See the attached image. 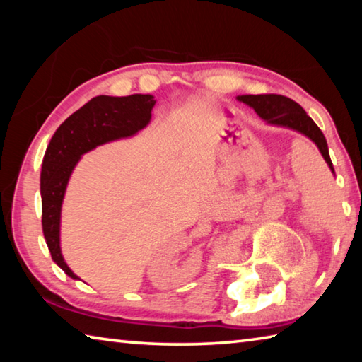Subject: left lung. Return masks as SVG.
I'll return each mask as SVG.
<instances>
[{
  "instance_id": "8db88e82",
  "label": "left lung",
  "mask_w": 362,
  "mask_h": 362,
  "mask_svg": "<svg viewBox=\"0 0 362 362\" xmlns=\"http://www.w3.org/2000/svg\"><path fill=\"white\" fill-rule=\"evenodd\" d=\"M238 100L244 102L246 105L252 107L255 113L265 119L268 124L284 126L289 129L298 131L308 139L313 140L317 148H320L322 158L326 159L327 166L334 173L332 161L329 156V148L324 134L316 122L306 115L305 110L293 102L289 97L278 95V94H259V95H240Z\"/></svg>"
}]
</instances>
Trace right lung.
<instances>
[{
	"label": "right lung",
	"instance_id": "add662e5",
	"mask_svg": "<svg viewBox=\"0 0 362 362\" xmlns=\"http://www.w3.org/2000/svg\"><path fill=\"white\" fill-rule=\"evenodd\" d=\"M150 94L97 95L69 116L54 134L42 158V233L52 260L78 279L60 252V211L66 183L84 153L116 139L131 137L148 124L156 100Z\"/></svg>",
	"mask_w": 362,
	"mask_h": 362
}]
</instances>
